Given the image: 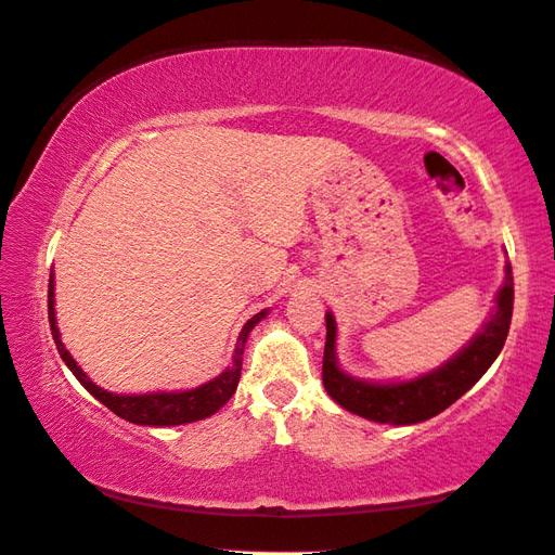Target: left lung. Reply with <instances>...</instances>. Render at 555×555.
Listing matches in <instances>:
<instances>
[{"label": "left lung", "mask_w": 555, "mask_h": 555, "mask_svg": "<svg viewBox=\"0 0 555 555\" xmlns=\"http://www.w3.org/2000/svg\"><path fill=\"white\" fill-rule=\"evenodd\" d=\"M515 282L512 266H505V282L495 297L490 319L472 343L459 350L442 367L415 376L408 382H364L345 374L336 360V319L326 313V348H323V386L333 401L345 411L367 417L374 423L415 425L442 413L488 372L503 350L512 321Z\"/></svg>", "instance_id": "1"}]
</instances>
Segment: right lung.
I'll list each match as a JSON object with an SVG mask.
<instances>
[{"instance_id": "1", "label": "right lung", "mask_w": 555, "mask_h": 555, "mask_svg": "<svg viewBox=\"0 0 555 555\" xmlns=\"http://www.w3.org/2000/svg\"><path fill=\"white\" fill-rule=\"evenodd\" d=\"M55 285H52V275H50V285H48V319H50V331H52V340L57 345V352L62 362L67 364L72 374L77 376L79 384L87 389L93 399H99L103 405L111 408V411L122 417V421L134 423V425H152V427H164V425H185V423H195L203 421V417L215 415L219 408H222L229 399H232L236 386H238V376H242V360H244V345L248 333L254 331L256 323L260 319H266L268 309L258 311L256 317H250L242 333H238L236 340V350H234V360L232 367H227L222 374L215 376L212 382H207L197 389H188V391H159V393H140V396H122V393H111L101 386L93 384L87 374L81 372L79 364L72 360V354L67 352L65 343L60 340V328L55 321Z\"/></svg>"}]
</instances>
